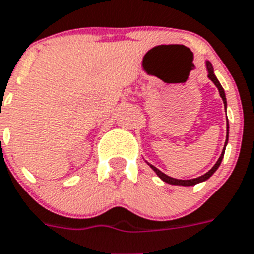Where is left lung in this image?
Returning a JSON list of instances; mask_svg holds the SVG:
<instances>
[{"label":"left lung","instance_id":"1","mask_svg":"<svg viewBox=\"0 0 254 254\" xmlns=\"http://www.w3.org/2000/svg\"><path fill=\"white\" fill-rule=\"evenodd\" d=\"M205 65H206V71H208V77L210 78V80L213 81V84L216 85L217 89H218L219 91V95H221V98H222L223 101V104H225V107L227 106V102H226V95H225V90H223L222 85L219 84L218 78L216 77V74H214V69H213V65L212 63H210L209 61L205 62ZM226 127H227V133H226V142H225V147H223V151L222 153H221V156H219V159L217 160V163L213 165L212 169L209 170V172H206L205 174H203L201 177H197V178H193V180H177V178H172V177L167 176L165 173H163L161 170L157 169L156 167H153L152 164L147 163L148 165H150L151 169L155 172V173L157 174V176L160 177V180H163L164 182L169 183V185H176V186H193V185H197V183L200 182H204V181L209 180L210 177L214 174V172H216L217 169H218V167L221 165V163H222V159H223V155H225V150H226V146H227V142H229V121L226 123Z\"/></svg>","mask_w":254,"mask_h":254}]
</instances>
